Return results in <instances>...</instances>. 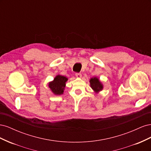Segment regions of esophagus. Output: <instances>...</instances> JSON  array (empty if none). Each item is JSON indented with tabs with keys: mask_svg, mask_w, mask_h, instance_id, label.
Masks as SVG:
<instances>
[{
	"mask_svg": "<svg viewBox=\"0 0 151 151\" xmlns=\"http://www.w3.org/2000/svg\"><path fill=\"white\" fill-rule=\"evenodd\" d=\"M76 77H77V78H81V77H82V74H81V73H76Z\"/></svg>",
	"mask_w": 151,
	"mask_h": 151,
	"instance_id": "esophagus-1",
	"label": "esophagus"
}]
</instances>
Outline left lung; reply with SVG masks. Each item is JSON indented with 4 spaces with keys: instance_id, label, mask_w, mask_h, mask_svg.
<instances>
[{
    "instance_id": "obj_1",
    "label": "left lung",
    "mask_w": 151,
    "mask_h": 151,
    "mask_svg": "<svg viewBox=\"0 0 151 151\" xmlns=\"http://www.w3.org/2000/svg\"><path fill=\"white\" fill-rule=\"evenodd\" d=\"M91 88L93 89L95 93H99V91H102L103 89V86L102 83L100 82L99 79L96 77H92L89 81Z\"/></svg>"
}]
</instances>
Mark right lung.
Instances as JSON below:
<instances>
[{"label":"right lung","instance_id":"right-lung-1","mask_svg":"<svg viewBox=\"0 0 151 151\" xmlns=\"http://www.w3.org/2000/svg\"><path fill=\"white\" fill-rule=\"evenodd\" d=\"M68 78L65 76L57 75L55 77L53 81L50 82L48 87L51 89L52 92L55 95H61L63 94V91L65 88L66 82Z\"/></svg>","mask_w":151,"mask_h":151}]
</instances>
